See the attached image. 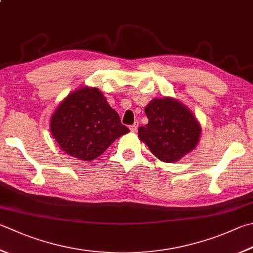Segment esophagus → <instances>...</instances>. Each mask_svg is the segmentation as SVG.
Segmentation results:
<instances>
[{
  "label": "esophagus",
  "mask_w": 253,
  "mask_h": 253,
  "mask_svg": "<svg viewBox=\"0 0 253 253\" xmlns=\"http://www.w3.org/2000/svg\"><path fill=\"white\" fill-rule=\"evenodd\" d=\"M137 126H139V122H135L134 125H132V126H128V128H130L131 132H135V131H136V128H137Z\"/></svg>",
  "instance_id": "esophagus-1"
}]
</instances>
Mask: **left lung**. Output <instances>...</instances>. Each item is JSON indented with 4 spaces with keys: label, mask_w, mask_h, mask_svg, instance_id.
Instances as JSON below:
<instances>
[{
    "label": "left lung",
    "mask_w": 253,
    "mask_h": 253,
    "mask_svg": "<svg viewBox=\"0 0 253 253\" xmlns=\"http://www.w3.org/2000/svg\"><path fill=\"white\" fill-rule=\"evenodd\" d=\"M145 113L149 123L139 128V137L162 162L179 161L197 145L201 125L189 109L177 100H152Z\"/></svg>",
    "instance_id": "obj_1"
}]
</instances>
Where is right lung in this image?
<instances>
[{
  "instance_id": "obj_1",
  "label": "right lung",
  "mask_w": 253,
  "mask_h": 253,
  "mask_svg": "<svg viewBox=\"0 0 253 253\" xmlns=\"http://www.w3.org/2000/svg\"><path fill=\"white\" fill-rule=\"evenodd\" d=\"M128 131L97 88L70 93L50 120V132L60 149L87 162L97 159Z\"/></svg>"
}]
</instances>
